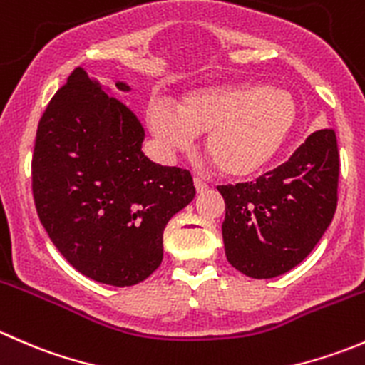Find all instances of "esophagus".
I'll list each match as a JSON object with an SVG mask.
<instances>
[{
    "label": "esophagus",
    "mask_w": 365,
    "mask_h": 365,
    "mask_svg": "<svg viewBox=\"0 0 365 365\" xmlns=\"http://www.w3.org/2000/svg\"><path fill=\"white\" fill-rule=\"evenodd\" d=\"M194 187H196L197 192H205V190L208 189V183H206L203 178H200V176H196V178H194Z\"/></svg>",
    "instance_id": "34e87169"
}]
</instances>
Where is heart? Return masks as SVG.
<instances>
[{
	"mask_svg": "<svg viewBox=\"0 0 365 365\" xmlns=\"http://www.w3.org/2000/svg\"><path fill=\"white\" fill-rule=\"evenodd\" d=\"M295 121L292 93L249 83L190 91L176 109L160 101L146 108L150 132L165 153L190 148L194 135L206 134V155L230 178L263 171L288 141Z\"/></svg>",
	"mask_w": 365,
	"mask_h": 365,
	"instance_id": "b5f03b06",
	"label": "heart"
}]
</instances>
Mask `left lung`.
<instances>
[{
  "mask_svg": "<svg viewBox=\"0 0 365 365\" xmlns=\"http://www.w3.org/2000/svg\"><path fill=\"white\" fill-rule=\"evenodd\" d=\"M337 182L336 130L323 128L256 182L217 187L226 203L222 238L231 267L272 279L302 263L332 222Z\"/></svg>",
  "mask_w": 365,
  "mask_h": 365,
  "instance_id": "1",
  "label": "left lung"
}]
</instances>
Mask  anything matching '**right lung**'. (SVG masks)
Instances as JSON below:
<instances>
[{
	"mask_svg": "<svg viewBox=\"0 0 365 365\" xmlns=\"http://www.w3.org/2000/svg\"><path fill=\"white\" fill-rule=\"evenodd\" d=\"M143 139L135 114L81 67L36 128L31 187L40 222L77 272L118 288L160 267L165 224L196 196L190 173L150 160Z\"/></svg>",
	"mask_w": 365,
	"mask_h": 365,
	"instance_id": "1",
	"label": "right lung"
}]
</instances>
